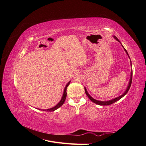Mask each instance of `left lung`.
I'll return each mask as SVG.
<instances>
[{
    "label": "left lung",
    "instance_id": "8db88e82",
    "mask_svg": "<svg viewBox=\"0 0 146 146\" xmlns=\"http://www.w3.org/2000/svg\"><path fill=\"white\" fill-rule=\"evenodd\" d=\"M114 38H115L117 41H119V42L121 43L120 41H119V39H118L116 36H114ZM121 45H122V44H121ZM122 46L123 47L122 45ZM123 49H124V50L125 51L126 54L128 55V56H129V54H128V52H127L125 48L124 47H123ZM129 58H130V57H129ZM130 62H131V61H130ZM132 75H133V72H132V70H131V75H130V81H129V85H128L127 88L126 89L125 91L124 92V93H123V94H122L121 96L117 97V98H114V99H112V100H108V101H99V100H96V99L92 98V97H91L89 94H88V91H87V90H86V88L85 87V93L86 94V95H87V96L88 97V98H89V99L92 102H94V104H96L99 105H111V104H113V103H114V102H117V101L119 100V99H121L122 98H123V97L127 93L128 91H129V89H130V86H131V82H132Z\"/></svg>",
    "mask_w": 146,
    "mask_h": 146
}]
</instances>
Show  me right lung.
I'll return each instance as SVG.
<instances>
[{
	"instance_id": "add662e5",
	"label": "right lung",
	"mask_w": 146,
	"mask_h": 146,
	"mask_svg": "<svg viewBox=\"0 0 146 146\" xmlns=\"http://www.w3.org/2000/svg\"><path fill=\"white\" fill-rule=\"evenodd\" d=\"M70 82H69L68 83L67 85H66V86H65L64 90V92H63V96H62V98H61V100L60 101V102H59L58 104H57V105H56L54 107L51 108H50V109L42 110H43V111H55V110H56V109L59 108L61 107V106L64 104V101H65V100H66V96H67V92H66V90H67V87L69 86Z\"/></svg>"
}]
</instances>
